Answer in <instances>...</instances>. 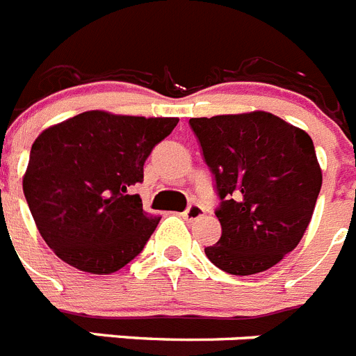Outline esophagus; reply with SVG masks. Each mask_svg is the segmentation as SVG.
<instances>
[{"label":"esophagus","instance_id":"1","mask_svg":"<svg viewBox=\"0 0 356 356\" xmlns=\"http://www.w3.org/2000/svg\"><path fill=\"white\" fill-rule=\"evenodd\" d=\"M202 215H204V208H200L199 204H191L190 208L182 213V216H184L186 220H197V218H200Z\"/></svg>","mask_w":356,"mask_h":356}]
</instances>
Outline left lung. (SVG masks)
Masks as SVG:
<instances>
[{
    "label": "left lung",
    "instance_id": "8db88e82",
    "mask_svg": "<svg viewBox=\"0 0 356 356\" xmlns=\"http://www.w3.org/2000/svg\"><path fill=\"white\" fill-rule=\"evenodd\" d=\"M220 197L222 236L206 247L234 276L274 267L293 251L314 215L323 172L307 132L265 111L191 118Z\"/></svg>",
    "mask_w": 356,
    "mask_h": 356
}]
</instances>
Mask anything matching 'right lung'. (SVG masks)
Segmentation results:
<instances>
[{"instance_id": "right-lung-1", "label": "right lung", "mask_w": 356, "mask_h": 356, "mask_svg": "<svg viewBox=\"0 0 356 356\" xmlns=\"http://www.w3.org/2000/svg\"><path fill=\"white\" fill-rule=\"evenodd\" d=\"M179 118L86 111L37 136L23 191L37 229L58 258L89 274H113L143 251L161 216L131 186Z\"/></svg>"}]
</instances>
